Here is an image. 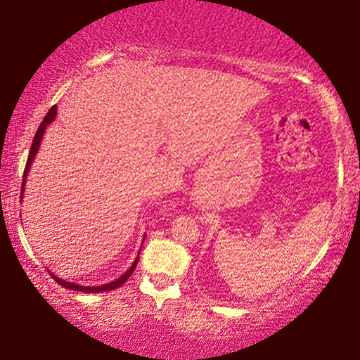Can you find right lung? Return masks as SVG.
<instances>
[{
    "label": "right lung",
    "mask_w": 360,
    "mask_h": 360,
    "mask_svg": "<svg viewBox=\"0 0 360 360\" xmlns=\"http://www.w3.org/2000/svg\"><path fill=\"white\" fill-rule=\"evenodd\" d=\"M56 115H57V108H56V106H52L51 110H49L47 115L44 116V120H42V122H41V126H39V129H37V132H36V136H34V141H32L31 150H29V157H27V162H26V169H24L22 186H21V198H22V193H24V184H26V176H27L29 167H31L32 160H34V157H36V154H37L39 146H41V141H42V136H44V132H46V127H47L49 124H51V122H52L53 120H56ZM137 262H139V257H137V259L134 260V264L131 265L129 270H127V272H126L124 275H121V277H120V278H116L115 282L106 283V285H100V287H83V285H77V283H72V282H65V280H62V278L56 277V275H53V274H51V275H52V278L56 280V282H57L58 285H62V287H65V288H68V290H75V292H83V293H100V292H110V290H115V288H117V287H121V285L124 283L126 280L131 277L132 272H134V269H136Z\"/></svg>",
    "instance_id": "obj_1"
}]
</instances>
